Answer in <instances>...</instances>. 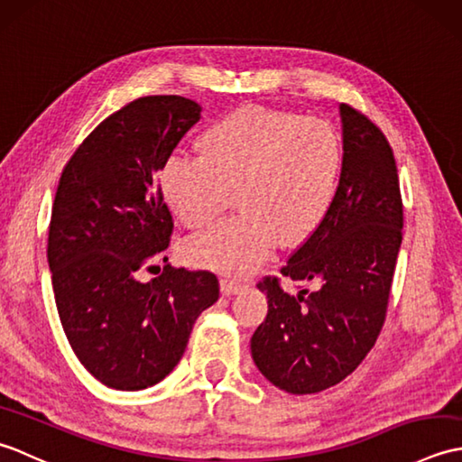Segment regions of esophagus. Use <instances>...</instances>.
<instances>
[{
	"label": "esophagus",
	"mask_w": 462,
	"mask_h": 462,
	"mask_svg": "<svg viewBox=\"0 0 462 462\" xmlns=\"http://www.w3.org/2000/svg\"><path fill=\"white\" fill-rule=\"evenodd\" d=\"M242 290V283L240 282H234V280H228V278H224V280H220V291H222V296H236V293Z\"/></svg>",
	"instance_id": "34e87169"
}]
</instances>
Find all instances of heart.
Segmentation results:
<instances>
[{"label": "heart", "instance_id": "b5f03b06", "mask_svg": "<svg viewBox=\"0 0 462 462\" xmlns=\"http://www.w3.org/2000/svg\"><path fill=\"white\" fill-rule=\"evenodd\" d=\"M343 149L331 125L308 115L244 106L204 131L200 154H174L161 172L171 212L189 228L212 222L236 190L240 212L186 242V260L248 276L278 240L296 246L336 202Z\"/></svg>", "mask_w": 462, "mask_h": 462}]
</instances>
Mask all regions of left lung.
I'll list each match as a JSON object with an SVG mask.
<instances>
[{
    "mask_svg": "<svg viewBox=\"0 0 462 462\" xmlns=\"http://www.w3.org/2000/svg\"><path fill=\"white\" fill-rule=\"evenodd\" d=\"M339 116L336 202L282 268V276L316 283V291L291 296L276 278L258 283L268 316L250 339L252 359L272 385L291 395L337 385L375 346L403 240L397 166L385 134L347 105H339Z\"/></svg>",
    "mask_w": 462,
    "mask_h": 462,
    "instance_id": "8db88e82",
    "label": "left lung"
}]
</instances>
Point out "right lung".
I'll return each instance as SVG.
<instances>
[{
	"mask_svg": "<svg viewBox=\"0 0 462 462\" xmlns=\"http://www.w3.org/2000/svg\"><path fill=\"white\" fill-rule=\"evenodd\" d=\"M200 113L184 97H141L87 136L57 186L47 262L59 319L77 359L111 389L162 381L218 300L210 272L164 266L139 280L172 232L156 176Z\"/></svg>",
	"mask_w": 462,
	"mask_h": 462,
	"instance_id": "right-lung-1",
	"label": "right lung"
}]
</instances>
